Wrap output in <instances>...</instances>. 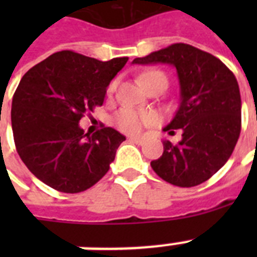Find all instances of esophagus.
Returning <instances> with one entry per match:
<instances>
[{
	"mask_svg": "<svg viewBox=\"0 0 257 257\" xmlns=\"http://www.w3.org/2000/svg\"><path fill=\"white\" fill-rule=\"evenodd\" d=\"M129 141H132V143H135V144H137V145H143V144H144V139H143V137L131 136V137H129Z\"/></svg>",
	"mask_w": 257,
	"mask_h": 257,
	"instance_id": "1",
	"label": "esophagus"
}]
</instances>
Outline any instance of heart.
Segmentation results:
<instances>
[{
  "label": "heart",
  "instance_id": "obj_1",
  "mask_svg": "<svg viewBox=\"0 0 257 257\" xmlns=\"http://www.w3.org/2000/svg\"><path fill=\"white\" fill-rule=\"evenodd\" d=\"M155 80H161L167 84V76H165L161 70L157 69H151L147 70L140 76V82L143 84V86H145L148 82L155 81ZM116 89V82L113 81L108 88V92L112 93L113 90ZM156 116L153 113L149 112H140V110H136L133 108H122L120 112L116 114V125L122 131V132L126 133H139L140 131L145 128V126H151L156 122Z\"/></svg>",
  "mask_w": 257,
  "mask_h": 257
}]
</instances>
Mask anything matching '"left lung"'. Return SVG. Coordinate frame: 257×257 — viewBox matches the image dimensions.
<instances>
[{"mask_svg": "<svg viewBox=\"0 0 257 257\" xmlns=\"http://www.w3.org/2000/svg\"><path fill=\"white\" fill-rule=\"evenodd\" d=\"M132 64H168L179 78V109L164 131L181 129V140L163 141V156L151 163L153 171L177 187L207 181L227 163L240 136L241 98L235 74L217 57L188 44H173Z\"/></svg>", "mask_w": 257, "mask_h": 257, "instance_id": "1", "label": "left lung"}]
</instances>
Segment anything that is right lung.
Instances as JSON below:
<instances>
[{"label": "right lung", "instance_id": "1", "mask_svg": "<svg viewBox=\"0 0 257 257\" xmlns=\"http://www.w3.org/2000/svg\"><path fill=\"white\" fill-rule=\"evenodd\" d=\"M126 61H98L62 50L24 74L12 101V129L21 160L42 183L78 193L109 171L125 136L109 126L90 136L78 122L102 105L106 88Z\"/></svg>", "mask_w": 257, "mask_h": 257}]
</instances>
